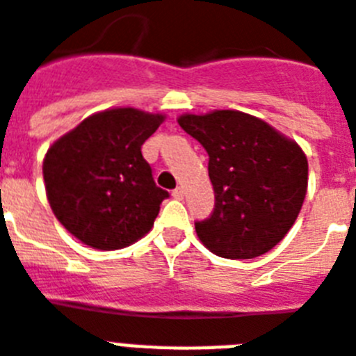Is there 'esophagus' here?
Wrapping results in <instances>:
<instances>
[{"mask_svg": "<svg viewBox=\"0 0 356 356\" xmlns=\"http://www.w3.org/2000/svg\"><path fill=\"white\" fill-rule=\"evenodd\" d=\"M172 195L175 199H184V190L181 186L175 188V190H173V192H172Z\"/></svg>", "mask_w": 356, "mask_h": 356, "instance_id": "esophagus-1", "label": "esophagus"}]
</instances>
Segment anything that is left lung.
Instances as JSON below:
<instances>
[{
	"label": "left lung",
	"instance_id": "8db88e82",
	"mask_svg": "<svg viewBox=\"0 0 356 356\" xmlns=\"http://www.w3.org/2000/svg\"><path fill=\"white\" fill-rule=\"evenodd\" d=\"M177 122L208 153L216 204L195 223L201 243L228 259L258 258L276 247L307 193L302 148L261 118L234 109L186 113Z\"/></svg>",
	"mask_w": 356,
	"mask_h": 356
}]
</instances>
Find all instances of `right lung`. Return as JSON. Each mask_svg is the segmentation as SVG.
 I'll list each match as a JSON object with an SVG mask.
<instances>
[{"label":"right lung","mask_w":356,"mask_h":356,"mask_svg":"<svg viewBox=\"0 0 356 356\" xmlns=\"http://www.w3.org/2000/svg\"><path fill=\"white\" fill-rule=\"evenodd\" d=\"M163 120L161 113L106 109L47 149L43 181L49 204L82 243L117 250L152 230L168 192L155 184L140 148Z\"/></svg>","instance_id":"add662e5"}]
</instances>
